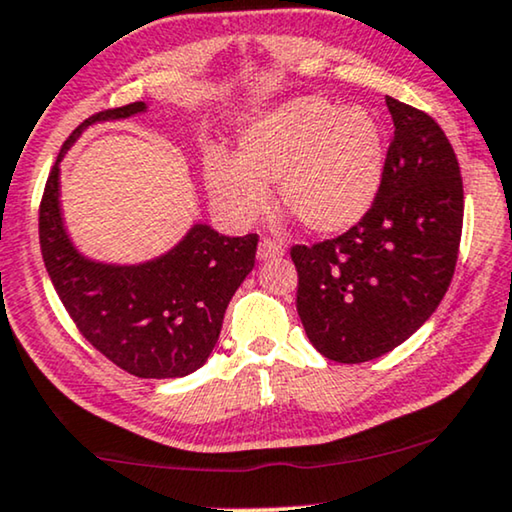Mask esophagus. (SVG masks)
<instances>
[{"instance_id": "1", "label": "esophagus", "mask_w": 512, "mask_h": 512, "mask_svg": "<svg viewBox=\"0 0 512 512\" xmlns=\"http://www.w3.org/2000/svg\"><path fill=\"white\" fill-rule=\"evenodd\" d=\"M285 255V248L281 243L276 241H269V238H264V241H260V245H257V257L260 260H274V257H283Z\"/></svg>"}]
</instances>
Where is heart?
Here are the masks:
<instances>
[{"instance_id": "obj_1", "label": "heart", "mask_w": 512, "mask_h": 512, "mask_svg": "<svg viewBox=\"0 0 512 512\" xmlns=\"http://www.w3.org/2000/svg\"><path fill=\"white\" fill-rule=\"evenodd\" d=\"M384 175V133L363 107L342 109L302 95L241 131L238 159L213 152L206 166L210 201L231 222H257L269 210V185L281 206L316 234L351 229L372 208Z\"/></svg>"}]
</instances>
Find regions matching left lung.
Instances as JSON below:
<instances>
[{"mask_svg": "<svg viewBox=\"0 0 512 512\" xmlns=\"http://www.w3.org/2000/svg\"><path fill=\"white\" fill-rule=\"evenodd\" d=\"M393 140L372 208L346 234L290 250L309 342L365 363L410 339L445 297L459 257L463 182L442 128L386 98Z\"/></svg>", "mask_w": 512, "mask_h": 512, "instance_id": "8db88e82", "label": "left lung"}]
</instances>
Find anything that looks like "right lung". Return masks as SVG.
Masks as SVG:
<instances>
[{
    "label": "right lung",
    "mask_w": 512,
    "mask_h": 512,
    "mask_svg": "<svg viewBox=\"0 0 512 512\" xmlns=\"http://www.w3.org/2000/svg\"><path fill=\"white\" fill-rule=\"evenodd\" d=\"M145 112V102L107 109L67 138L39 206V243L81 335L128 374L175 379L199 370L213 353L224 311L255 267L257 234L224 236L196 222L168 252L138 264L93 260L72 243L60 206V161L88 126Z\"/></svg>",
    "instance_id": "1"
}]
</instances>
